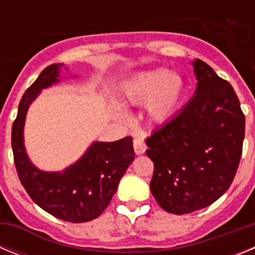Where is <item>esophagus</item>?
I'll list each match as a JSON object with an SVG mask.
<instances>
[{"instance_id": "obj_1", "label": "esophagus", "mask_w": 255, "mask_h": 255, "mask_svg": "<svg viewBox=\"0 0 255 255\" xmlns=\"http://www.w3.org/2000/svg\"><path fill=\"white\" fill-rule=\"evenodd\" d=\"M145 149H147V147H145V144H144L143 139L139 138V136H136V138L134 139V150L136 154H143L144 152H145Z\"/></svg>"}]
</instances>
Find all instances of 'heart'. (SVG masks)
Instances as JSON below:
<instances>
[{
    "mask_svg": "<svg viewBox=\"0 0 255 255\" xmlns=\"http://www.w3.org/2000/svg\"><path fill=\"white\" fill-rule=\"evenodd\" d=\"M185 94V83L176 73L167 69L140 71L128 79L121 89V98L129 105L145 104L147 115L153 123H166L179 111ZM117 116H124L116 108Z\"/></svg>",
    "mask_w": 255,
    "mask_h": 255,
    "instance_id": "heart-1",
    "label": "heart"
}]
</instances>
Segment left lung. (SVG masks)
<instances>
[{"label": "left lung", "instance_id": "8db88e82", "mask_svg": "<svg viewBox=\"0 0 255 255\" xmlns=\"http://www.w3.org/2000/svg\"><path fill=\"white\" fill-rule=\"evenodd\" d=\"M194 97L145 143L154 163L150 191L161 208L185 215L230 188L242 158L245 116L234 88L204 61L191 62Z\"/></svg>", "mask_w": 255, "mask_h": 255}]
</instances>
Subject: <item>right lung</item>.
Masks as SVG:
<instances>
[{"label": "right lung", "instance_id": "1", "mask_svg": "<svg viewBox=\"0 0 255 255\" xmlns=\"http://www.w3.org/2000/svg\"><path fill=\"white\" fill-rule=\"evenodd\" d=\"M62 67L64 64L49 65L26 89L12 124L11 145L17 175L29 197L49 215L79 224L102 215L135 155L132 138L126 136L116 141H94L62 171L47 172L31 163L24 145L26 112L42 89L60 82Z\"/></svg>", "mask_w": 255, "mask_h": 255}]
</instances>
